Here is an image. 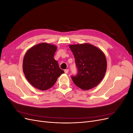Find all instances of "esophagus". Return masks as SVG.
I'll use <instances>...</instances> for the list:
<instances>
[{
  "label": "esophagus",
  "instance_id": "obj_1",
  "mask_svg": "<svg viewBox=\"0 0 133 133\" xmlns=\"http://www.w3.org/2000/svg\"><path fill=\"white\" fill-rule=\"evenodd\" d=\"M64 71H65V74H68V72H69V69H65V70H64Z\"/></svg>",
  "mask_w": 133,
  "mask_h": 133
}]
</instances>
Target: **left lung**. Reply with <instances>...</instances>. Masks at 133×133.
<instances>
[{"mask_svg": "<svg viewBox=\"0 0 133 133\" xmlns=\"http://www.w3.org/2000/svg\"><path fill=\"white\" fill-rule=\"evenodd\" d=\"M73 52L78 73L71 79L83 90L97 86L105 74L107 62L105 55L99 48L89 43L69 45Z\"/></svg>", "mask_w": 133, "mask_h": 133, "instance_id": "8db88e82", "label": "left lung"}]
</instances>
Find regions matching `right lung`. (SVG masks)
<instances>
[{
  "label": "right lung",
  "mask_w": 133,
  "mask_h": 133,
  "mask_svg": "<svg viewBox=\"0 0 133 133\" xmlns=\"http://www.w3.org/2000/svg\"><path fill=\"white\" fill-rule=\"evenodd\" d=\"M57 49V46L53 44L42 43L30 48L24 55V74L28 81L39 90L49 89L64 73L54 58Z\"/></svg>",
  "instance_id": "obj_1"
}]
</instances>
